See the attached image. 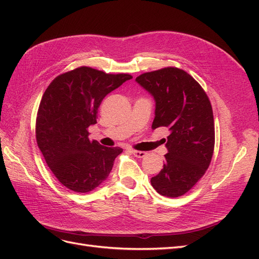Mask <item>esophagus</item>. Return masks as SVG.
I'll return each instance as SVG.
<instances>
[{
	"mask_svg": "<svg viewBox=\"0 0 259 259\" xmlns=\"http://www.w3.org/2000/svg\"><path fill=\"white\" fill-rule=\"evenodd\" d=\"M133 154H134V156H136V158H145V156L147 155V152L145 151H137V150H132L131 151Z\"/></svg>",
	"mask_w": 259,
	"mask_h": 259,
	"instance_id": "34e87169",
	"label": "esophagus"
}]
</instances>
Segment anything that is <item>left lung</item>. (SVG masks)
<instances>
[{"instance_id":"obj_1","label":"left lung","mask_w":259,"mask_h":259,"mask_svg":"<svg viewBox=\"0 0 259 259\" xmlns=\"http://www.w3.org/2000/svg\"><path fill=\"white\" fill-rule=\"evenodd\" d=\"M155 103L152 130L166 127L167 153L151 185L164 197L177 198L204 175L213 156V110L201 85L178 68H164L136 77Z\"/></svg>"}]
</instances>
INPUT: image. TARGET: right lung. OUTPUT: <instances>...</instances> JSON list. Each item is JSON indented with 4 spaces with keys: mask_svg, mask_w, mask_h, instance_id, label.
<instances>
[{
    "mask_svg": "<svg viewBox=\"0 0 259 259\" xmlns=\"http://www.w3.org/2000/svg\"><path fill=\"white\" fill-rule=\"evenodd\" d=\"M132 79L81 67L58 75L46 89L36 117V143L59 182L74 192L103 184L123 150L89 138L97 110L109 93Z\"/></svg>",
    "mask_w": 259,
    "mask_h": 259,
    "instance_id": "add662e5",
    "label": "right lung"
}]
</instances>
